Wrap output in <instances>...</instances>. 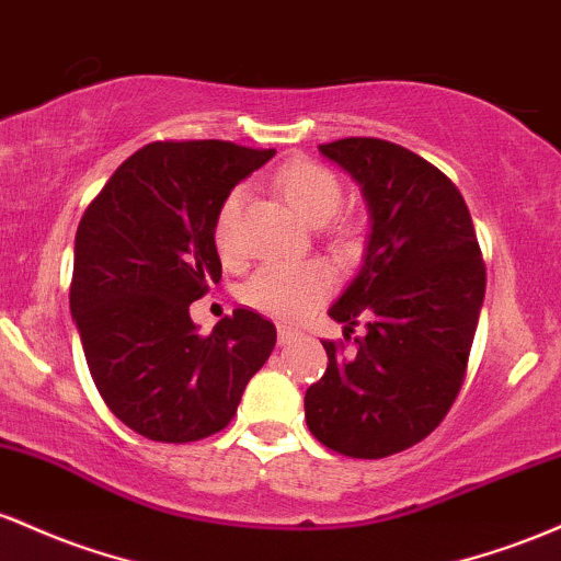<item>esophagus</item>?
I'll use <instances>...</instances> for the list:
<instances>
[{"label":"esophagus","instance_id":"obj_1","mask_svg":"<svg viewBox=\"0 0 561 561\" xmlns=\"http://www.w3.org/2000/svg\"><path fill=\"white\" fill-rule=\"evenodd\" d=\"M297 336H299L297 331H291V329H278V344L294 342V339H297Z\"/></svg>","mask_w":561,"mask_h":561}]
</instances>
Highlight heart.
<instances>
[{"mask_svg":"<svg viewBox=\"0 0 561 561\" xmlns=\"http://www.w3.org/2000/svg\"><path fill=\"white\" fill-rule=\"evenodd\" d=\"M278 187L294 211L310 225H323L325 219H331L344 198L336 174L312 161H297L283 169ZM243 204H247V191L236 187L217 211L214 241L225 256L238 251V222H241ZM331 286L333 273L323 262H270L247 283L243 299L270 318L299 320L329 297Z\"/></svg>","mask_w":561,"mask_h":561,"instance_id":"heart-1","label":"heart"}]
</instances>
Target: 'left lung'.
<instances>
[{
    "label": "left lung",
    "instance_id": "1",
    "mask_svg": "<svg viewBox=\"0 0 561 561\" xmlns=\"http://www.w3.org/2000/svg\"><path fill=\"white\" fill-rule=\"evenodd\" d=\"M360 187L368 209L363 264L331 320L352 331L344 355L305 394L307 426L325 448L383 458L421 443L450 411L484 301V264L458 187L411 150L374 137L318 145Z\"/></svg>",
    "mask_w": 561,
    "mask_h": 561
}]
</instances>
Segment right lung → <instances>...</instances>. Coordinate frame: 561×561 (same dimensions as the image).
<instances>
[{
    "mask_svg": "<svg viewBox=\"0 0 561 561\" xmlns=\"http://www.w3.org/2000/svg\"><path fill=\"white\" fill-rule=\"evenodd\" d=\"M273 156L222 140L145 145L81 217L71 318L100 398L142 437L193 443L225 430L275 347V325L251 310L209 336L191 320L222 278L219 206Z\"/></svg>",
    "mask_w": 561,
    "mask_h": 561,
    "instance_id": "1",
    "label": "right lung"
}]
</instances>
